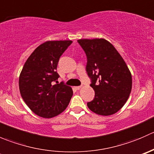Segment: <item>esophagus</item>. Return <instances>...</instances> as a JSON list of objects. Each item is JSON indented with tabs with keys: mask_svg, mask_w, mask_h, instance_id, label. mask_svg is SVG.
I'll return each instance as SVG.
<instances>
[{
	"mask_svg": "<svg viewBox=\"0 0 154 154\" xmlns=\"http://www.w3.org/2000/svg\"><path fill=\"white\" fill-rule=\"evenodd\" d=\"M75 88H76V89H77V90H79V89H80V88H81V86H76Z\"/></svg>",
	"mask_w": 154,
	"mask_h": 154,
	"instance_id": "1",
	"label": "esophagus"
}]
</instances>
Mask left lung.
Masks as SVG:
<instances>
[{"label": "left lung", "instance_id": "8db88e82", "mask_svg": "<svg viewBox=\"0 0 154 154\" xmlns=\"http://www.w3.org/2000/svg\"><path fill=\"white\" fill-rule=\"evenodd\" d=\"M86 55V73L94 97L88 109L101 116L115 114L127 102L132 88V76L114 46L103 38L77 41Z\"/></svg>", "mask_w": 154, "mask_h": 154}]
</instances>
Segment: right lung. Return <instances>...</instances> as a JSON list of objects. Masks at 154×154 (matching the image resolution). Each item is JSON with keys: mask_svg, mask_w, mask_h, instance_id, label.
<instances>
[{"mask_svg": "<svg viewBox=\"0 0 154 154\" xmlns=\"http://www.w3.org/2000/svg\"><path fill=\"white\" fill-rule=\"evenodd\" d=\"M72 41H48L40 45L24 63L19 77V89L26 104L37 116L53 118L68 106L73 91L58 83L57 71L60 57ZM57 85H54V82Z\"/></svg>", "mask_w": 154, "mask_h": 154, "instance_id": "obj_1", "label": "right lung"}]
</instances>
